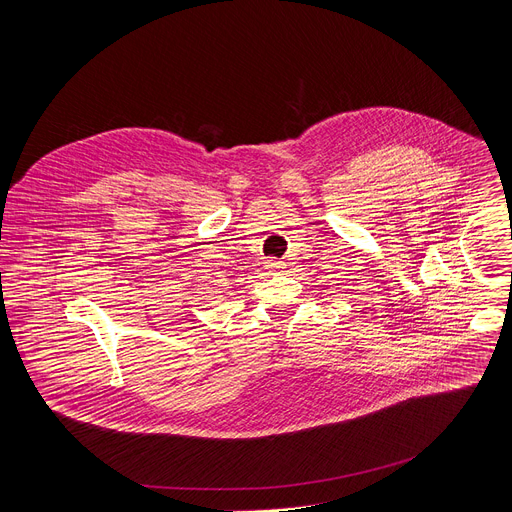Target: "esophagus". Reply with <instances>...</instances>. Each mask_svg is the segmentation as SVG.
I'll use <instances>...</instances> for the list:
<instances>
[{"label":"esophagus","mask_w":512,"mask_h":512,"mask_svg":"<svg viewBox=\"0 0 512 512\" xmlns=\"http://www.w3.org/2000/svg\"><path fill=\"white\" fill-rule=\"evenodd\" d=\"M265 267H269L271 271H281V269H285V263L279 261V259H269Z\"/></svg>","instance_id":"esophagus-1"}]
</instances>
